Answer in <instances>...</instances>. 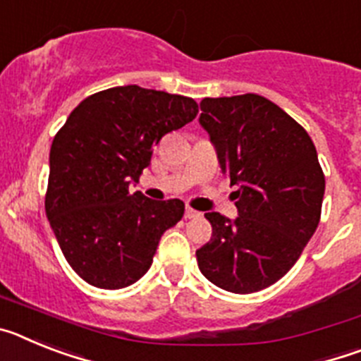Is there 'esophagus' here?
I'll use <instances>...</instances> for the list:
<instances>
[{"label": "esophagus", "instance_id": "34e87169", "mask_svg": "<svg viewBox=\"0 0 361 361\" xmlns=\"http://www.w3.org/2000/svg\"><path fill=\"white\" fill-rule=\"evenodd\" d=\"M184 216H186V219H199L200 213L197 212V209H193V208H186V213H184Z\"/></svg>", "mask_w": 361, "mask_h": 361}]
</instances>
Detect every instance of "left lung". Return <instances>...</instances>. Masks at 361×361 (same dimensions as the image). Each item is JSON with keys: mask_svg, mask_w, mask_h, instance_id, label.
<instances>
[{"mask_svg": "<svg viewBox=\"0 0 361 361\" xmlns=\"http://www.w3.org/2000/svg\"><path fill=\"white\" fill-rule=\"evenodd\" d=\"M200 124L216 148L237 199L235 222L204 213L212 240L197 250L202 275L247 295L279 282L300 258L322 215L325 177L311 137L257 94L206 97Z\"/></svg>", "mask_w": 361, "mask_h": 361, "instance_id": "1", "label": "left lung"}]
</instances>
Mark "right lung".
<instances>
[{
  "label": "right lung",
  "instance_id": "right-lung-1",
  "mask_svg": "<svg viewBox=\"0 0 361 361\" xmlns=\"http://www.w3.org/2000/svg\"><path fill=\"white\" fill-rule=\"evenodd\" d=\"M197 114L191 97L116 86L81 101L56 133L44 209L66 262L85 282L121 289L149 269L184 202L130 193V183L149 164L153 146Z\"/></svg>",
  "mask_w": 361,
  "mask_h": 361
}]
</instances>
